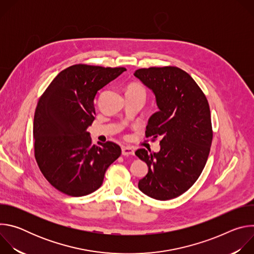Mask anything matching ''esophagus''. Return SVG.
I'll use <instances>...</instances> for the list:
<instances>
[{
    "mask_svg": "<svg viewBox=\"0 0 254 254\" xmlns=\"http://www.w3.org/2000/svg\"><path fill=\"white\" fill-rule=\"evenodd\" d=\"M122 154L124 156H133L134 155V150L130 147H123L122 148Z\"/></svg>",
    "mask_w": 254,
    "mask_h": 254,
    "instance_id": "1",
    "label": "esophagus"
}]
</instances>
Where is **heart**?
<instances>
[{
	"label": "heart",
	"instance_id": "1",
	"mask_svg": "<svg viewBox=\"0 0 254 254\" xmlns=\"http://www.w3.org/2000/svg\"><path fill=\"white\" fill-rule=\"evenodd\" d=\"M127 92H142L146 94V89H144V87L139 83H132L128 85Z\"/></svg>",
	"mask_w": 254,
	"mask_h": 254
}]
</instances>
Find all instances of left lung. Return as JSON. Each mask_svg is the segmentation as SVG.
Instances as JSON below:
<instances>
[{"label":"left lung","mask_w":254,"mask_h":254,"mask_svg":"<svg viewBox=\"0 0 254 254\" xmlns=\"http://www.w3.org/2000/svg\"><path fill=\"white\" fill-rule=\"evenodd\" d=\"M134 76L154 91L160 110L146 129V137L160 138V152H135L149 167L138 188L151 198L170 200L188 191L206 165L213 138L209 103L196 81L176 66L140 68Z\"/></svg>","instance_id":"8db88e82"}]
</instances>
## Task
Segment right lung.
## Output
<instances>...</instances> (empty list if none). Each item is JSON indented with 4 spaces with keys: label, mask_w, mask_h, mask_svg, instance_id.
Instances as JSON below:
<instances>
[{
    "label": "right lung",
    "mask_w": 254,
    "mask_h": 254,
    "mask_svg": "<svg viewBox=\"0 0 254 254\" xmlns=\"http://www.w3.org/2000/svg\"><path fill=\"white\" fill-rule=\"evenodd\" d=\"M126 70L72 65L39 98L33 124L34 155L43 176L58 191L72 197L96 191L107 168L121 156L119 144L106 141L96 146L86 129L94 121L97 91Z\"/></svg>",
    "instance_id": "obj_1"
}]
</instances>
